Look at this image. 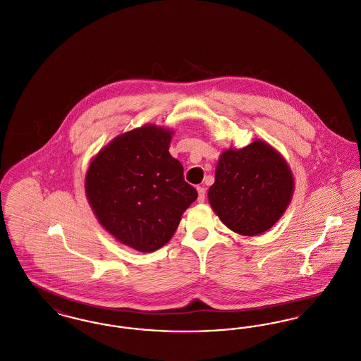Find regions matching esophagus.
Returning a JSON list of instances; mask_svg holds the SVG:
<instances>
[{"mask_svg": "<svg viewBox=\"0 0 361 361\" xmlns=\"http://www.w3.org/2000/svg\"><path fill=\"white\" fill-rule=\"evenodd\" d=\"M197 193H199V196H197V200H199V203H203L204 202V199H206V188H203V187H197Z\"/></svg>", "mask_w": 361, "mask_h": 361, "instance_id": "34e87169", "label": "esophagus"}]
</instances>
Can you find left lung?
Segmentation results:
<instances>
[{
	"label": "left lung",
	"instance_id": "obj_1",
	"mask_svg": "<svg viewBox=\"0 0 361 361\" xmlns=\"http://www.w3.org/2000/svg\"><path fill=\"white\" fill-rule=\"evenodd\" d=\"M293 193V177L286 159L264 140L221 154L208 200L230 230L258 235L281 218Z\"/></svg>",
	"mask_w": 361,
	"mask_h": 361
}]
</instances>
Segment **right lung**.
Instances as JSON below:
<instances>
[{
    "mask_svg": "<svg viewBox=\"0 0 361 361\" xmlns=\"http://www.w3.org/2000/svg\"><path fill=\"white\" fill-rule=\"evenodd\" d=\"M173 131L147 124L99 152L86 172V199L116 240L150 253L169 242L197 192L169 153Z\"/></svg>",
    "mask_w": 361,
    "mask_h": 361,
    "instance_id": "obj_1",
    "label": "right lung"
}]
</instances>
